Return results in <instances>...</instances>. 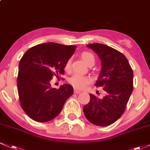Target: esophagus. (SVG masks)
I'll return each instance as SVG.
<instances>
[{"instance_id":"obj_1","label":"esophagus","mask_w":150,"mask_h":150,"mask_svg":"<svg viewBox=\"0 0 150 150\" xmlns=\"http://www.w3.org/2000/svg\"><path fill=\"white\" fill-rule=\"evenodd\" d=\"M80 90H78V89H74V93H75V94H80Z\"/></svg>"}]
</instances>
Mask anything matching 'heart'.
I'll return each mask as SVG.
<instances>
[{
	"mask_svg": "<svg viewBox=\"0 0 150 150\" xmlns=\"http://www.w3.org/2000/svg\"><path fill=\"white\" fill-rule=\"evenodd\" d=\"M81 58L83 60L87 65H94L95 63V58L92 53L88 51H84L81 53ZM71 67V60L68 59L65 64V70L68 71L70 70ZM92 81V79L89 76H84L75 74L69 79V82L74 87L77 89H83L89 84Z\"/></svg>",
	"mask_w": 150,
	"mask_h": 150,
	"instance_id": "1",
	"label": "heart"
}]
</instances>
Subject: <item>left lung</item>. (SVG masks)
<instances>
[{"mask_svg": "<svg viewBox=\"0 0 150 150\" xmlns=\"http://www.w3.org/2000/svg\"><path fill=\"white\" fill-rule=\"evenodd\" d=\"M87 46L98 55L101 70L95 85L104 87L102 99L90 94V101L84 106V114L98 126L113 124L124 113L133 89V72L126 57L117 50L102 44Z\"/></svg>", "mask_w": 150, "mask_h": 150, "instance_id": "8db88e82", "label": "left lung"}]
</instances>
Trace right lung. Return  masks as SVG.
<instances>
[{
	"label": "right lung",
	"mask_w": 150,
	"mask_h": 150,
	"mask_svg": "<svg viewBox=\"0 0 150 150\" xmlns=\"http://www.w3.org/2000/svg\"><path fill=\"white\" fill-rule=\"evenodd\" d=\"M76 46L47 42L33 46L19 63L18 91L22 109L32 120L41 123L53 119L61 113L73 87L64 84L57 89L50 81L64 73L65 64Z\"/></svg>",
	"instance_id": "1"
}]
</instances>
